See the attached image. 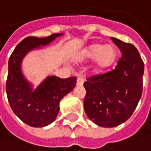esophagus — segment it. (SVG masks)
I'll list each match as a JSON object with an SVG mask.
<instances>
[{
  "label": "esophagus",
  "instance_id": "esophagus-1",
  "mask_svg": "<svg viewBox=\"0 0 151 151\" xmlns=\"http://www.w3.org/2000/svg\"><path fill=\"white\" fill-rule=\"evenodd\" d=\"M84 82V79L82 77H78L77 79V85H83Z\"/></svg>",
  "mask_w": 151,
  "mask_h": 151
}]
</instances>
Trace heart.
I'll list each match as a JSON object with an SVG mask.
<instances>
[{"instance_id":"1","label":"heart","mask_w":151,"mask_h":151,"mask_svg":"<svg viewBox=\"0 0 151 151\" xmlns=\"http://www.w3.org/2000/svg\"><path fill=\"white\" fill-rule=\"evenodd\" d=\"M117 55V49L113 44L92 43L80 50L75 56V60L87 62L93 60L95 71L103 72L113 66Z\"/></svg>"}]
</instances>
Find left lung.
I'll use <instances>...</instances> for the list:
<instances>
[{"instance_id":"obj_1","label":"left lung","mask_w":151,"mask_h":151,"mask_svg":"<svg viewBox=\"0 0 151 151\" xmlns=\"http://www.w3.org/2000/svg\"><path fill=\"white\" fill-rule=\"evenodd\" d=\"M122 53L114 70L89 78L84 86V111L89 119L102 127H114L128 120L143 91L145 64L137 49L110 37Z\"/></svg>"}]
</instances>
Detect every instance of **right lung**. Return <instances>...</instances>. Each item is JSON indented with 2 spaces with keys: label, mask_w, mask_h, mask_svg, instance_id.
<instances>
[{
  "label": "right lung",
  "mask_w": 151,
  "mask_h": 151,
  "mask_svg": "<svg viewBox=\"0 0 151 151\" xmlns=\"http://www.w3.org/2000/svg\"><path fill=\"white\" fill-rule=\"evenodd\" d=\"M63 33H55L47 37H29L14 49L8 60V75L6 84L7 99L14 113L28 126L43 127L56 119L60 100L76 85V77L60 78L48 76L34 88L22 72V61L32 50L49 45Z\"/></svg>",
  "instance_id": "1"
}]
</instances>
